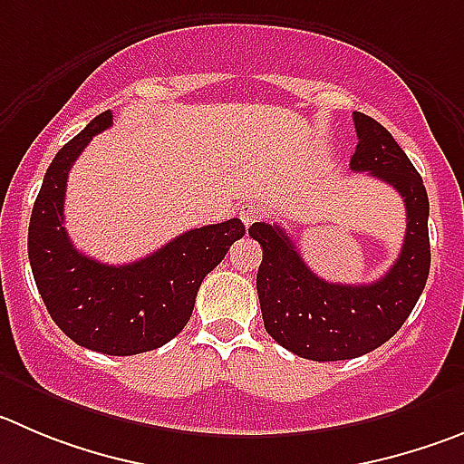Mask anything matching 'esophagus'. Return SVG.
<instances>
[{
	"mask_svg": "<svg viewBox=\"0 0 464 464\" xmlns=\"http://www.w3.org/2000/svg\"><path fill=\"white\" fill-rule=\"evenodd\" d=\"M258 218H261V210H258L256 206H242L240 208V219L246 228L252 227L254 222H258Z\"/></svg>",
	"mask_w": 464,
	"mask_h": 464,
	"instance_id": "34e87169",
	"label": "esophagus"
}]
</instances>
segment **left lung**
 Returning a JSON list of instances; mask_svg holds the SVG:
<instances>
[{
    "mask_svg": "<svg viewBox=\"0 0 464 464\" xmlns=\"http://www.w3.org/2000/svg\"><path fill=\"white\" fill-rule=\"evenodd\" d=\"M353 121L359 141L350 169L384 180L405 203V240L387 275L373 284H332L311 272L279 224L249 228L263 246L256 291L267 334L314 362L354 359L387 343L412 314L430 270V206L421 176L387 128L362 111Z\"/></svg>",
    "mask_w": 464,
    "mask_h": 464,
    "instance_id": "left-lung-1",
    "label": "left lung"
}]
</instances>
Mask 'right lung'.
Instances as JSON below:
<instances>
[{
    "label": "right lung",
    "mask_w": 464,
    "mask_h": 464,
    "mask_svg": "<svg viewBox=\"0 0 464 464\" xmlns=\"http://www.w3.org/2000/svg\"><path fill=\"white\" fill-rule=\"evenodd\" d=\"M111 111L95 116L52 160L29 219V263L59 330L82 348L114 357L149 353L180 334L203 276L245 236L240 219L192 228L150 256L105 266L77 252L63 227L68 171Z\"/></svg>",
    "instance_id": "1"
}]
</instances>
